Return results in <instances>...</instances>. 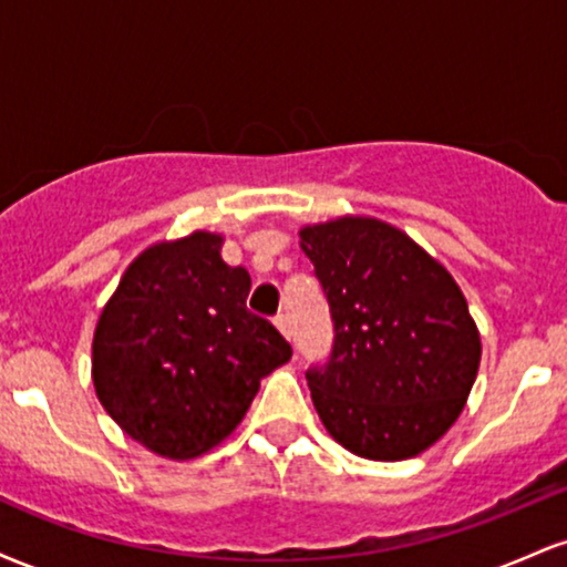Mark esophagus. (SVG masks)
<instances>
[{
	"mask_svg": "<svg viewBox=\"0 0 567 567\" xmlns=\"http://www.w3.org/2000/svg\"><path fill=\"white\" fill-rule=\"evenodd\" d=\"M275 324H277V328H279V333H282L285 338H290V336H292V328H290V317H288V315H277Z\"/></svg>",
	"mask_w": 567,
	"mask_h": 567,
	"instance_id": "obj_1",
	"label": "esophagus"
}]
</instances>
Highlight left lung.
Returning <instances> with one entry per match:
<instances>
[{
    "instance_id": "left-lung-1",
    "label": "left lung",
    "mask_w": 567,
    "mask_h": 567,
    "mask_svg": "<svg viewBox=\"0 0 567 567\" xmlns=\"http://www.w3.org/2000/svg\"><path fill=\"white\" fill-rule=\"evenodd\" d=\"M333 317V351L306 370L330 437L373 461L413 458L455 424L480 333L451 271L379 218L303 226Z\"/></svg>"
}]
</instances>
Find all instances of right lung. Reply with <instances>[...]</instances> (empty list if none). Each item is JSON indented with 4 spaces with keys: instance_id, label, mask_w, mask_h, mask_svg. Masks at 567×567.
<instances>
[{
    "instance_id": "right-lung-1",
    "label": "right lung",
    "mask_w": 567,
    "mask_h": 567,
    "mask_svg": "<svg viewBox=\"0 0 567 567\" xmlns=\"http://www.w3.org/2000/svg\"><path fill=\"white\" fill-rule=\"evenodd\" d=\"M224 237L194 231L143 250L103 306L93 383L106 413L165 458H194L245 419L290 343L247 311L250 275L220 258Z\"/></svg>"
}]
</instances>
